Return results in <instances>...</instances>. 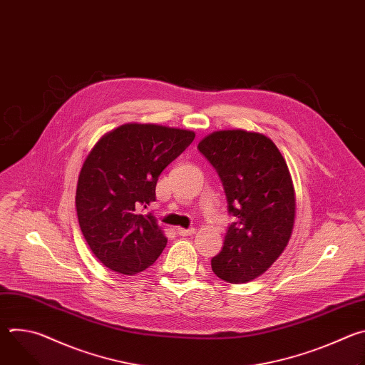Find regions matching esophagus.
<instances>
[{"label":"esophagus","instance_id":"34e87169","mask_svg":"<svg viewBox=\"0 0 365 365\" xmlns=\"http://www.w3.org/2000/svg\"><path fill=\"white\" fill-rule=\"evenodd\" d=\"M176 232L182 237H187V235H192L195 232V228H189V230H185V228H176Z\"/></svg>","mask_w":365,"mask_h":365}]
</instances>
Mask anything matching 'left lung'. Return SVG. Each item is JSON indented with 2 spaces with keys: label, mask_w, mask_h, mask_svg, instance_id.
Returning a JSON list of instances; mask_svg holds the SVG:
<instances>
[{
  "label": "left lung",
  "mask_w": 365,
  "mask_h": 365,
  "mask_svg": "<svg viewBox=\"0 0 365 365\" xmlns=\"http://www.w3.org/2000/svg\"><path fill=\"white\" fill-rule=\"evenodd\" d=\"M197 150L217 170L231 222L212 272L228 283L263 274L283 252L294 222V190L287 165L266 135L242 130L217 131Z\"/></svg>",
  "instance_id": "1"
}]
</instances>
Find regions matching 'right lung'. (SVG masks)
Masks as SVG:
<instances>
[{
  "label": "right lung",
  "instance_id": "right-lung-1",
  "mask_svg": "<svg viewBox=\"0 0 365 365\" xmlns=\"http://www.w3.org/2000/svg\"><path fill=\"white\" fill-rule=\"evenodd\" d=\"M195 133L154 124H125L88 154L76 189L82 234L99 262L121 274L151 266L168 244L151 212L162 172L190 145Z\"/></svg>",
  "mask_w": 365,
  "mask_h": 365
}]
</instances>
